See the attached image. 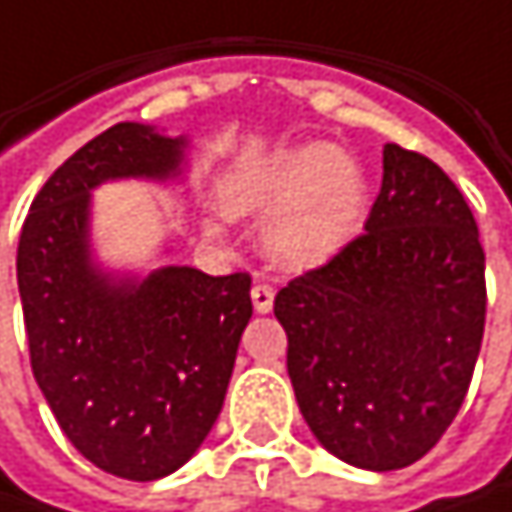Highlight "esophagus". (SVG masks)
I'll return each mask as SVG.
<instances>
[{
	"mask_svg": "<svg viewBox=\"0 0 512 512\" xmlns=\"http://www.w3.org/2000/svg\"><path fill=\"white\" fill-rule=\"evenodd\" d=\"M250 298H253V310L256 313H271V307H274V289L268 283H256L253 292H250Z\"/></svg>",
	"mask_w": 512,
	"mask_h": 512,
	"instance_id": "1",
	"label": "esophagus"
}]
</instances>
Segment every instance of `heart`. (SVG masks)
Listing matches in <instances>:
<instances>
[{
	"label": "heart",
	"mask_w": 512,
	"mask_h": 512,
	"mask_svg": "<svg viewBox=\"0 0 512 512\" xmlns=\"http://www.w3.org/2000/svg\"><path fill=\"white\" fill-rule=\"evenodd\" d=\"M220 196L229 214H268L265 253L283 268H310L337 256L367 208L364 169L328 142L286 148L232 169Z\"/></svg>",
	"instance_id": "heart-1"
}]
</instances>
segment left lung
I'll use <instances>...</instances> for the list:
<instances>
[{"label": "left lung", "mask_w": 512, "mask_h": 512, "mask_svg": "<svg viewBox=\"0 0 512 512\" xmlns=\"http://www.w3.org/2000/svg\"><path fill=\"white\" fill-rule=\"evenodd\" d=\"M382 163L367 232L274 298L307 426L367 471L405 468L438 444L486 325V256L465 196L417 151L387 142Z\"/></svg>", "instance_id": "obj_1"}]
</instances>
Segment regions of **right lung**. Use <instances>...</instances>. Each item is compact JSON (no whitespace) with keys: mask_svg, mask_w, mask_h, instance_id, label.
Segmentation results:
<instances>
[{"mask_svg":"<svg viewBox=\"0 0 512 512\" xmlns=\"http://www.w3.org/2000/svg\"><path fill=\"white\" fill-rule=\"evenodd\" d=\"M187 136L119 122L35 196L17 247L32 373L68 441L101 471L157 480L211 432L253 316L250 274L163 265L113 274L92 250V190L184 175Z\"/></svg>","mask_w":512,"mask_h":512,"instance_id":"right-lung-1","label":"right lung"}]
</instances>
